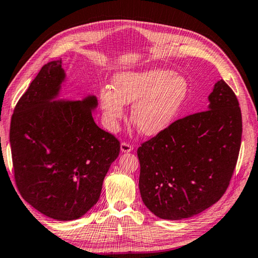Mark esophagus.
<instances>
[{"mask_svg":"<svg viewBox=\"0 0 258 258\" xmlns=\"http://www.w3.org/2000/svg\"><path fill=\"white\" fill-rule=\"evenodd\" d=\"M133 150V147L130 145V143H126V142H123L120 145V151L123 152V154H127V152H131Z\"/></svg>","mask_w":258,"mask_h":258,"instance_id":"esophagus-1","label":"esophagus"}]
</instances>
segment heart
Masks as SVG:
<instances>
[{"label": "heart", "instance_id": "1", "mask_svg": "<svg viewBox=\"0 0 258 258\" xmlns=\"http://www.w3.org/2000/svg\"><path fill=\"white\" fill-rule=\"evenodd\" d=\"M189 94L186 78L171 71L147 69L120 72L113 76L112 90L100 91V104L109 130L116 131L124 117V104H133L131 121L141 134L155 137L176 118Z\"/></svg>", "mask_w": 258, "mask_h": 258}]
</instances>
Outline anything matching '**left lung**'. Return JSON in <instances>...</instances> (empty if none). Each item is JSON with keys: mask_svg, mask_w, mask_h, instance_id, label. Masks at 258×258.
<instances>
[{"mask_svg": "<svg viewBox=\"0 0 258 258\" xmlns=\"http://www.w3.org/2000/svg\"><path fill=\"white\" fill-rule=\"evenodd\" d=\"M208 101V110L174 121L138 149L142 202L163 220L204 212L232 177L242 134L238 99L221 80Z\"/></svg>", "mask_w": 258, "mask_h": 258, "instance_id": "obj_1", "label": "left lung"}]
</instances>
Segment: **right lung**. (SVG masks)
Instances as JSON below:
<instances>
[{"label":"right lung","instance_id":"1","mask_svg":"<svg viewBox=\"0 0 258 258\" xmlns=\"http://www.w3.org/2000/svg\"><path fill=\"white\" fill-rule=\"evenodd\" d=\"M62 61L42 67L15 108L10 145L21 197L58 221L77 220L98 203L119 141L94 123L95 95L58 99Z\"/></svg>","mask_w":258,"mask_h":258}]
</instances>
